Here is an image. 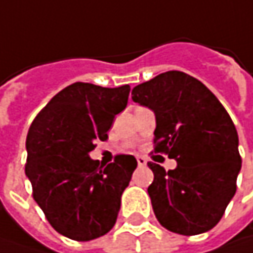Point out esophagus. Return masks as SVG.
<instances>
[{"label":"esophagus","instance_id":"esophagus-1","mask_svg":"<svg viewBox=\"0 0 253 253\" xmlns=\"http://www.w3.org/2000/svg\"><path fill=\"white\" fill-rule=\"evenodd\" d=\"M137 164L138 167H146L147 166V160L144 159V157H137Z\"/></svg>","mask_w":253,"mask_h":253}]
</instances>
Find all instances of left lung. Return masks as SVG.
<instances>
[{"label": "left lung", "mask_w": 253, "mask_h": 253, "mask_svg": "<svg viewBox=\"0 0 253 253\" xmlns=\"http://www.w3.org/2000/svg\"><path fill=\"white\" fill-rule=\"evenodd\" d=\"M156 115L154 153L177 160L174 170L148 163L147 188L159 222L180 235L212 229L236 191L241 171L238 133L215 94L198 79L169 71L131 90Z\"/></svg>", "instance_id": "1"}]
</instances>
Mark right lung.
I'll list each match as a JSON object with an SVG mask.
<instances>
[{"mask_svg": "<svg viewBox=\"0 0 253 253\" xmlns=\"http://www.w3.org/2000/svg\"><path fill=\"white\" fill-rule=\"evenodd\" d=\"M128 93V84L112 89L73 83L55 94L29 127L25 174L34 200L52 228L69 239L92 241L115 226L137 161L119 154L103 167L89 153L96 140L107 138Z\"/></svg>", "mask_w": 253, "mask_h": 253, "instance_id": "add662e5", "label": "right lung"}]
</instances>
